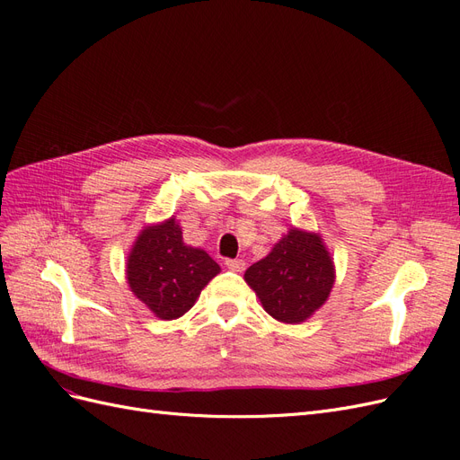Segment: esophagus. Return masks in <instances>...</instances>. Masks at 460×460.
I'll use <instances>...</instances> for the list:
<instances>
[{"instance_id":"esophagus-1","label":"esophagus","mask_w":460,"mask_h":460,"mask_svg":"<svg viewBox=\"0 0 460 460\" xmlns=\"http://www.w3.org/2000/svg\"><path fill=\"white\" fill-rule=\"evenodd\" d=\"M225 264H226V269L232 272H242L245 269V262L242 259H228Z\"/></svg>"}]
</instances>
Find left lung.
Segmentation results:
<instances>
[{"mask_svg": "<svg viewBox=\"0 0 460 460\" xmlns=\"http://www.w3.org/2000/svg\"><path fill=\"white\" fill-rule=\"evenodd\" d=\"M243 280L278 323L301 324L328 301L336 264L323 235L291 226L267 257L245 270Z\"/></svg>", "mask_w": 460, "mask_h": 460, "instance_id": "left-lung-1", "label": "left lung"}]
</instances>
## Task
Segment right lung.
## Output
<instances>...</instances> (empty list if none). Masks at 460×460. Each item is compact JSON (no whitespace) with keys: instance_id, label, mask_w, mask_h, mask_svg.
Here are the masks:
<instances>
[{"instance_id":"1","label":"right lung","mask_w":460,"mask_h":460,"mask_svg":"<svg viewBox=\"0 0 460 460\" xmlns=\"http://www.w3.org/2000/svg\"><path fill=\"white\" fill-rule=\"evenodd\" d=\"M218 272L205 249L184 243L174 217L144 226L127 257L130 291L161 320L186 314Z\"/></svg>"}]
</instances>
